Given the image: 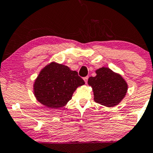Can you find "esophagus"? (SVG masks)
<instances>
[{
	"label": "esophagus",
	"mask_w": 153,
	"mask_h": 153,
	"mask_svg": "<svg viewBox=\"0 0 153 153\" xmlns=\"http://www.w3.org/2000/svg\"><path fill=\"white\" fill-rule=\"evenodd\" d=\"M88 79V76H86V77H84V78H83V80H84V81H85V83H87Z\"/></svg>",
	"instance_id": "esophagus-1"
}]
</instances>
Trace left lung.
I'll use <instances>...</instances> for the list:
<instances>
[{"label": "left lung", "mask_w": 153, "mask_h": 153, "mask_svg": "<svg viewBox=\"0 0 153 153\" xmlns=\"http://www.w3.org/2000/svg\"><path fill=\"white\" fill-rule=\"evenodd\" d=\"M96 76L88 80L94 92V101L106 107L117 106L127 93L126 80L119 73L105 67L96 70Z\"/></svg>", "instance_id": "8db88e82"}]
</instances>
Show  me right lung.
Instances as JSON below:
<instances>
[{"mask_svg":"<svg viewBox=\"0 0 153 153\" xmlns=\"http://www.w3.org/2000/svg\"><path fill=\"white\" fill-rule=\"evenodd\" d=\"M84 84L78 72L52 62L39 72L34 80L33 91L39 102L49 108H58L65 106L77 88Z\"/></svg>","mask_w":153,"mask_h":153,"instance_id":"right-lung-1","label":"right lung"}]
</instances>
